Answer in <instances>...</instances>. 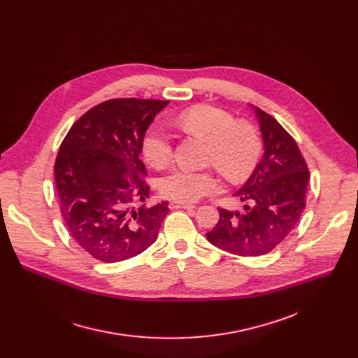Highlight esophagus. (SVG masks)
I'll return each mask as SVG.
<instances>
[{"mask_svg":"<svg viewBox=\"0 0 358 358\" xmlns=\"http://www.w3.org/2000/svg\"><path fill=\"white\" fill-rule=\"evenodd\" d=\"M170 210H178V208H182V210H192L194 206L192 203H187V202H177V201H171L169 203Z\"/></svg>","mask_w":358,"mask_h":358,"instance_id":"esophagus-1","label":"esophagus"}]
</instances>
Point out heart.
<instances>
[{
    "instance_id": "1",
    "label": "heart",
    "mask_w": 358,
    "mask_h": 358,
    "mask_svg": "<svg viewBox=\"0 0 358 358\" xmlns=\"http://www.w3.org/2000/svg\"><path fill=\"white\" fill-rule=\"evenodd\" d=\"M177 124L189 134L208 141L207 159L229 180L246 177L257 166L262 151L259 129L252 122L235 120V116L213 105H196L176 117ZM141 150L145 160L156 169L166 167L173 159L171 136L159 124L144 134ZM220 181L211 170L178 167L160 180L164 196L177 202H194L217 192Z\"/></svg>"
}]
</instances>
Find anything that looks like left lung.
<instances>
[{
    "mask_svg": "<svg viewBox=\"0 0 358 358\" xmlns=\"http://www.w3.org/2000/svg\"><path fill=\"white\" fill-rule=\"evenodd\" d=\"M264 157L236 191L243 211L218 208L220 220L208 241L239 257H261L273 250L300 222L306 207L309 169L294 138L266 112L255 108Z\"/></svg>",
    "mask_w": 358,
    "mask_h": 358,
    "instance_id": "left-lung-1",
    "label": "left lung"
}]
</instances>
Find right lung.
Masks as SVG:
<instances>
[{
	"label": "right lung",
	"instance_id": "1",
	"mask_svg": "<svg viewBox=\"0 0 358 358\" xmlns=\"http://www.w3.org/2000/svg\"><path fill=\"white\" fill-rule=\"evenodd\" d=\"M167 100L110 99L65 136L55 162V184L65 225L90 257L130 259L156 242L167 201L147 207L150 187L140 160L145 130Z\"/></svg>",
	"mask_w": 358,
	"mask_h": 358
}]
</instances>
